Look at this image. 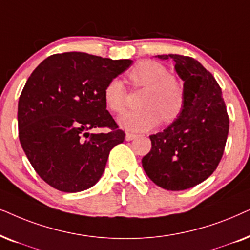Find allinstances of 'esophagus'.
Wrapping results in <instances>:
<instances>
[{
  "label": "esophagus",
  "mask_w": 250,
  "mask_h": 250,
  "mask_svg": "<svg viewBox=\"0 0 250 250\" xmlns=\"http://www.w3.org/2000/svg\"><path fill=\"white\" fill-rule=\"evenodd\" d=\"M135 138H137V135L130 134V132H127V134H125V139H127V141H132V139Z\"/></svg>",
  "instance_id": "1"
}]
</instances>
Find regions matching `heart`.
I'll return each mask as SVG.
<instances>
[{"mask_svg": "<svg viewBox=\"0 0 250 250\" xmlns=\"http://www.w3.org/2000/svg\"><path fill=\"white\" fill-rule=\"evenodd\" d=\"M135 86L145 88L142 101L144 108L128 112L119 118V123L128 131L142 132L155 128L164 120L166 123L175 121L181 114L185 102V90L182 82L169 75L167 68L158 62L141 61L128 73ZM104 101L114 113H122L127 107V90L123 82L113 79L104 89Z\"/></svg>", "mask_w": 250, "mask_h": 250, "instance_id": "heart-1", "label": "heart"}]
</instances>
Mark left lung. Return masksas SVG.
<instances>
[{
    "instance_id": "1",
    "label": "left lung",
    "mask_w": 250,
    "mask_h": 250,
    "mask_svg": "<svg viewBox=\"0 0 250 250\" xmlns=\"http://www.w3.org/2000/svg\"><path fill=\"white\" fill-rule=\"evenodd\" d=\"M171 59L184 81L181 114L164 131L149 136L152 148L142 159L149 179L169 191L191 188L216 170L229 134V115L221 86L200 62L188 56L159 55Z\"/></svg>"
}]
</instances>
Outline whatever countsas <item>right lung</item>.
<instances>
[{
	"label": "right lung",
	"mask_w": 250,
	"mask_h": 250,
	"mask_svg": "<svg viewBox=\"0 0 250 250\" xmlns=\"http://www.w3.org/2000/svg\"><path fill=\"white\" fill-rule=\"evenodd\" d=\"M132 64L84 52L56 53L29 76L18 102L19 141L38 175L74 193L101 179L125 132L106 109L104 89ZM108 127L107 133L90 132Z\"/></svg>",
	"instance_id": "right-lung-1"
}]
</instances>
